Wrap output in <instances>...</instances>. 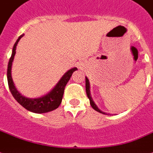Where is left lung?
Instances as JSON below:
<instances>
[{
  "mask_svg": "<svg viewBox=\"0 0 153 153\" xmlns=\"http://www.w3.org/2000/svg\"><path fill=\"white\" fill-rule=\"evenodd\" d=\"M85 88H86V93H87L88 97V99H89V100H90V105H91V106L93 107V109H95L96 111H97V112H100V113L105 114V112H102L100 109H99V108H98L97 107V105H96L95 104H94V102L93 101V99H92V97H91V94H90L89 81H88V80L87 77H85Z\"/></svg>",
  "mask_w": 153,
  "mask_h": 153,
  "instance_id": "left-lung-1",
  "label": "left lung"
}]
</instances>
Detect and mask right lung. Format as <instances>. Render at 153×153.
<instances>
[{
    "mask_svg": "<svg viewBox=\"0 0 153 153\" xmlns=\"http://www.w3.org/2000/svg\"><path fill=\"white\" fill-rule=\"evenodd\" d=\"M23 36V35L19 36L17 41L14 45L13 48V53L10 59H9V65H8V70H7V78H8V84H9V88L10 89L12 95L13 96L15 100L17 102L23 106L25 108H26L30 112H35V113H45V112H50L53 110L56 109L60 106V103L62 101L63 98L64 92H65V88L67 83L69 80L70 77L72 76V74L74 71H76L77 68H73L70 70H68L65 74L61 77L59 82L56 84L54 88H53L50 93H48L47 95L44 96L42 97L35 98V99H31V98L25 97L21 96L18 93V91L14 86V84L13 82L11 76V68L14 56L16 53V45L20 41V39Z\"/></svg>",
    "mask_w": 153,
    "mask_h": 153,
    "instance_id": "right-lung-1",
    "label": "right lung"
}]
</instances>
